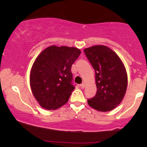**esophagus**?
<instances>
[{
	"mask_svg": "<svg viewBox=\"0 0 147 147\" xmlns=\"http://www.w3.org/2000/svg\"><path fill=\"white\" fill-rule=\"evenodd\" d=\"M80 87H81V88H82V89H84V88H85V87H86V84H84V83H83V84H81V85H80Z\"/></svg>",
	"mask_w": 147,
	"mask_h": 147,
	"instance_id": "esophagus-1",
	"label": "esophagus"
}]
</instances>
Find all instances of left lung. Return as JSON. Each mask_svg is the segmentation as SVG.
Listing matches in <instances>:
<instances>
[{"label": "left lung", "mask_w": 147, "mask_h": 147, "mask_svg": "<svg viewBox=\"0 0 147 147\" xmlns=\"http://www.w3.org/2000/svg\"><path fill=\"white\" fill-rule=\"evenodd\" d=\"M84 52L95 72L97 92L88 99L95 110L107 112L122 102L126 94L128 77L125 66L117 54L102 45L84 49Z\"/></svg>", "instance_id": "obj_1"}]
</instances>
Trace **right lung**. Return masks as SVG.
<instances>
[{
    "mask_svg": "<svg viewBox=\"0 0 147 147\" xmlns=\"http://www.w3.org/2000/svg\"><path fill=\"white\" fill-rule=\"evenodd\" d=\"M80 53L75 47L51 45L36 57L30 70V84L42 108L56 110L68 102L75 89L71 66Z\"/></svg>",
    "mask_w": 147,
    "mask_h": 147,
    "instance_id": "obj_1",
    "label": "right lung"
}]
</instances>
